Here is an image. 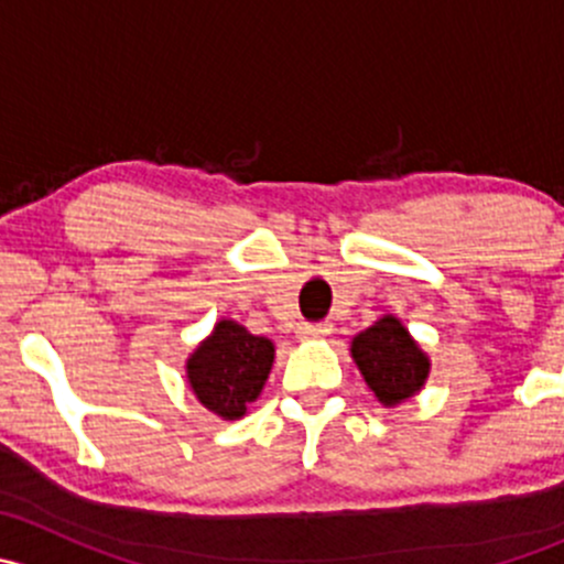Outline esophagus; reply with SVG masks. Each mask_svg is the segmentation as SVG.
<instances>
[{
    "label": "esophagus",
    "mask_w": 564,
    "mask_h": 564,
    "mask_svg": "<svg viewBox=\"0 0 564 564\" xmlns=\"http://www.w3.org/2000/svg\"><path fill=\"white\" fill-rule=\"evenodd\" d=\"M333 333V324L322 322V324H303V327L297 329L300 340H322L327 338V335Z\"/></svg>",
    "instance_id": "1"
}]
</instances>
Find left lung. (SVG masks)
<instances>
[{"label":"left lung","mask_w":564,"mask_h":564,"mask_svg":"<svg viewBox=\"0 0 564 564\" xmlns=\"http://www.w3.org/2000/svg\"><path fill=\"white\" fill-rule=\"evenodd\" d=\"M349 351L368 390L384 409L401 406L429 382L431 357L392 314L379 316L371 327L357 333Z\"/></svg>","instance_id":"1"}]
</instances>
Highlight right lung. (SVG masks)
<instances>
[{
	"instance_id": "1",
	"label": "right lung",
	"mask_w": 564,
	"mask_h": 564,
	"mask_svg": "<svg viewBox=\"0 0 564 564\" xmlns=\"http://www.w3.org/2000/svg\"><path fill=\"white\" fill-rule=\"evenodd\" d=\"M275 362V344L235 318L215 322L213 333L187 355L185 379L196 401L220 420L246 417Z\"/></svg>"
}]
</instances>
